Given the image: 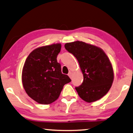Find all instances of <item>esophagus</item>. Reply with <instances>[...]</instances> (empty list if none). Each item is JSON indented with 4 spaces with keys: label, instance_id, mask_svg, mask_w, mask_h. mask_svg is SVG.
Returning <instances> with one entry per match:
<instances>
[{
    "label": "esophagus",
    "instance_id": "1",
    "mask_svg": "<svg viewBox=\"0 0 133 133\" xmlns=\"http://www.w3.org/2000/svg\"><path fill=\"white\" fill-rule=\"evenodd\" d=\"M68 75H69V77L70 78H72V72H70L68 74Z\"/></svg>",
    "mask_w": 133,
    "mask_h": 133
}]
</instances>
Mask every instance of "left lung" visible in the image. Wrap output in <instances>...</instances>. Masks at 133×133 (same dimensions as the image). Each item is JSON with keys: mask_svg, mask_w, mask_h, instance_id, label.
<instances>
[{"mask_svg": "<svg viewBox=\"0 0 133 133\" xmlns=\"http://www.w3.org/2000/svg\"><path fill=\"white\" fill-rule=\"evenodd\" d=\"M65 49L78 61L83 74L82 84L75 89L88 103L100 100L108 93L114 80L110 60L102 49L82 41L65 44Z\"/></svg>", "mask_w": 133, "mask_h": 133, "instance_id": "obj_1", "label": "left lung"}]
</instances>
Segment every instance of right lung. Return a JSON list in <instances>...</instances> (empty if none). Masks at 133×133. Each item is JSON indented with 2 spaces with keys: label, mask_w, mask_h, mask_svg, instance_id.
Returning a JSON list of instances; mask_svg holds the SVG:
<instances>
[{
  "label": "right lung",
  "mask_w": 133,
  "mask_h": 133,
  "mask_svg": "<svg viewBox=\"0 0 133 133\" xmlns=\"http://www.w3.org/2000/svg\"><path fill=\"white\" fill-rule=\"evenodd\" d=\"M59 43L45 45L33 50L25 62L22 81L26 93L38 103L49 105L57 100L64 84L71 81L61 72L57 62Z\"/></svg>",
  "instance_id": "obj_1"
}]
</instances>
